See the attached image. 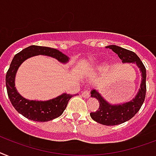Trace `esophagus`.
<instances>
[{
  "mask_svg": "<svg viewBox=\"0 0 156 156\" xmlns=\"http://www.w3.org/2000/svg\"><path fill=\"white\" fill-rule=\"evenodd\" d=\"M90 92L88 90H84L83 92H82V96L84 97V98H89L90 97Z\"/></svg>",
  "mask_w": 156,
  "mask_h": 156,
  "instance_id": "obj_1",
  "label": "esophagus"
}]
</instances>
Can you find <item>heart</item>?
Instances as JSON below:
<instances>
[{
    "mask_svg": "<svg viewBox=\"0 0 156 156\" xmlns=\"http://www.w3.org/2000/svg\"><path fill=\"white\" fill-rule=\"evenodd\" d=\"M104 68H105V66H102V68H101V69H104Z\"/></svg>",
    "mask_w": 156,
    "mask_h": 156,
    "instance_id": "1",
    "label": "heart"
}]
</instances>
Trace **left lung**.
<instances>
[{
    "label": "left lung",
    "mask_w": 156,
    "mask_h": 156,
    "mask_svg": "<svg viewBox=\"0 0 156 156\" xmlns=\"http://www.w3.org/2000/svg\"><path fill=\"white\" fill-rule=\"evenodd\" d=\"M107 48L117 54L123 63H135L140 68L142 74L141 85L136 96L130 102L122 104H110L96 90H91V97L98 99L99 102L98 110L90 113L91 119L102 125L115 126L130 120L141 108L146 96V68L134 52L115 45H109Z\"/></svg>",
    "instance_id": "1"
}]
</instances>
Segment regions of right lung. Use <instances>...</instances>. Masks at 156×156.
<instances>
[{"instance_id":"right-lung-1","label":"right lung","mask_w":156,"mask_h":156,"mask_svg":"<svg viewBox=\"0 0 156 156\" xmlns=\"http://www.w3.org/2000/svg\"><path fill=\"white\" fill-rule=\"evenodd\" d=\"M37 55H45L66 63L69 58L56 49L38 45H30L16 54L10 64L5 76L6 88L10 102L16 111L24 117L37 122H47L59 117L66 110L73 94H62L48 101H34L23 98L15 87V77L21 64L28 58Z\"/></svg>"}]
</instances>
